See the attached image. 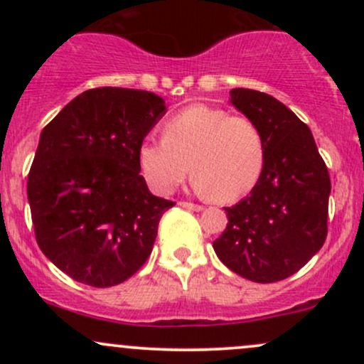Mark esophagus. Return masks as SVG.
Segmentation results:
<instances>
[{
	"label": "esophagus",
	"mask_w": 364,
	"mask_h": 364,
	"mask_svg": "<svg viewBox=\"0 0 364 364\" xmlns=\"http://www.w3.org/2000/svg\"><path fill=\"white\" fill-rule=\"evenodd\" d=\"M179 207L188 208V210H195V212L203 210L202 205H198V203H191V202H179Z\"/></svg>",
	"instance_id": "esophagus-1"
}]
</instances>
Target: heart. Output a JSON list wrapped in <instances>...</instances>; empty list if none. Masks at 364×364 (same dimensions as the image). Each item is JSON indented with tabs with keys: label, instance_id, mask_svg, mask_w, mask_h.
I'll list each match as a JSON object with an SVG mask.
<instances>
[{
	"label": "heart",
	"instance_id": "b5f03b06",
	"mask_svg": "<svg viewBox=\"0 0 364 364\" xmlns=\"http://www.w3.org/2000/svg\"><path fill=\"white\" fill-rule=\"evenodd\" d=\"M265 139L246 116L195 104L166 121L164 139L149 136L139 147V166L157 193H173L193 173V186L215 202H236L260 181Z\"/></svg>",
	"mask_w": 364,
	"mask_h": 364
}]
</instances>
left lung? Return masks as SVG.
<instances>
[{"label": "left lung", "mask_w": 364, "mask_h": 364, "mask_svg": "<svg viewBox=\"0 0 364 364\" xmlns=\"http://www.w3.org/2000/svg\"><path fill=\"white\" fill-rule=\"evenodd\" d=\"M232 106L262 129L265 168L252 193L224 207L228 225L214 241L219 260L248 281L291 277L327 237L330 176L310 128L272 95L229 92Z\"/></svg>", "instance_id": "left-lung-1"}]
</instances>
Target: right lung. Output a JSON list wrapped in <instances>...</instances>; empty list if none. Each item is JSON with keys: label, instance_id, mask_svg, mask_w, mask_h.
<instances>
[{"label": "right lung", "instance_id": "right-lung-1", "mask_svg": "<svg viewBox=\"0 0 364 364\" xmlns=\"http://www.w3.org/2000/svg\"><path fill=\"white\" fill-rule=\"evenodd\" d=\"M166 112L152 92L99 87L66 104L41 133L27 181L36 241L73 281L124 282L147 262L162 214L139 147Z\"/></svg>", "mask_w": 364, "mask_h": 364}]
</instances>
